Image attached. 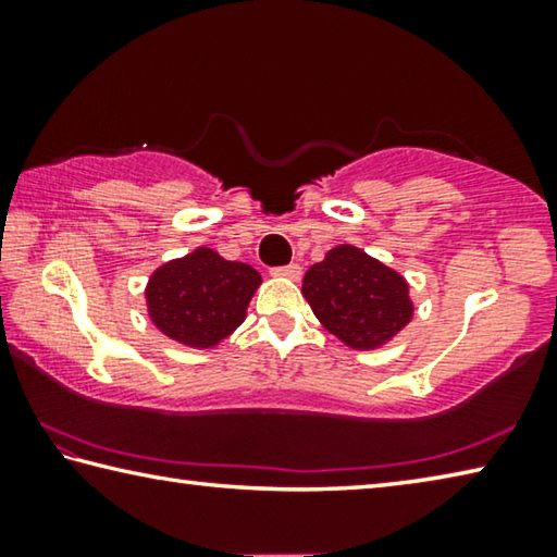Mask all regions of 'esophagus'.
Masks as SVG:
<instances>
[{"instance_id": "obj_1", "label": "esophagus", "mask_w": 557, "mask_h": 557, "mask_svg": "<svg viewBox=\"0 0 557 557\" xmlns=\"http://www.w3.org/2000/svg\"><path fill=\"white\" fill-rule=\"evenodd\" d=\"M272 275H275V277H287V280H299L301 277V268L292 262V265H285V268H272Z\"/></svg>"}]
</instances>
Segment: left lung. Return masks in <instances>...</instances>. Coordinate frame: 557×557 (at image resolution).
<instances>
[{"instance_id":"left-lung-1","label":"left lung","mask_w":557,"mask_h":557,"mask_svg":"<svg viewBox=\"0 0 557 557\" xmlns=\"http://www.w3.org/2000/svg\"><path fill=\"white\" fill-rule=\"evenodd\" d=\"M301 295L326 332L356 351L393 342L414 312L408 280L348 243L307 270Z\"/></svg>"}]
</instances>
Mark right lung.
<instances>
[{
	"label": "right lung",
	"instance_id": "add662e5",
	"mask_svg": "<svg viewBox=\"0 0 557 557\" xmlns=\"http://www.w3.org/2000/svg\"><path fill=\"white\" fill-rule=\"evenodd\" d=\"M260 272L248 262L225 260L211 248L159 265L145 299L152 324L188 348H213L245 322L260 287Z\"/></svg>",
	"mask_w": 557,
	"mask_h": 557
}]
</instances>
